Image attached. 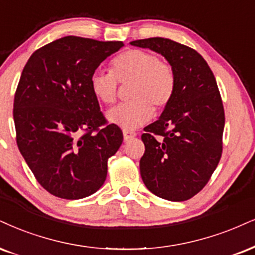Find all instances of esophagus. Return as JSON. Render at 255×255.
Wrapping results in <instances>:
<instances>
[{"label": "esophagus", "mask_w": 255, "mask_h": 255, "mask_svg": "<svg viewBox=\"0 0 255 255\" xmlns=\"http://www.w3.org/2000/svg\"><path fill=\"white\" fill-rule=\"evenodd\" d=\"M136 136H137V133L134 132V131H128V130L123 131V137H124L125 142H128V140L133 139V138L136 137Z\"/></svg>", "instance_id": "1"}]
</instances>
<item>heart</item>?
<instances>
[{"label": "heart", "instance_id": "obj_1", "mask_svg": "<svg viewBox=\"0 0 255 255\" xmlns=\"http://www.w3.org/2000/svg\"><path fill=\"white\" fill-rule=\"evenodd\" d=\"M128 100L106 113L112 124L134 130L152 117L153 109H164L174 97L176 78L172 68L144 49H128L112 61V72L94 71L90 78L93 96L100 103L113 104L118 83H130Z\"/></svg>", "mask_w": 255, "mask_h": 255}]
</instances>
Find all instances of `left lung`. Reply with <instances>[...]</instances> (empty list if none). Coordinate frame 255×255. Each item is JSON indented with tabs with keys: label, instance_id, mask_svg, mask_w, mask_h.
<instances>
[{
	"label": "left lung",
	"instance_id": "1",
	"mask_svg": "<svg viewBox=\"0 0 255 255\" xmlns=\"http://www.w3.org/2000/svg\"><path fill=\"white\" fill-rule=\"evenodd\" d=\"M130 45L164 56L176 78L171 102L142 134V180L161 199L189 200L203 189L221 158L225 111L215 77L199 53L170 39L150 37ZM155 134L163 138L157 141Z\"/></svg>",
	"mask_w": 255,
	"mask_h": 255
}]
</instances>
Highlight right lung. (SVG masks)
<instances>
[{
	"label": "right lung",
	"mask_w": 255,
	"mask_h": 255,
	"mask_svg": "<svg viewBox=\"0 0 255 255\" xmlns=\"http://www.w3.org/2000/svg\"><path fill=\"white\" fill-rule=\"evenodd\" d=\"M123 46L65 36L34 52L22 71L12 111L17 146L37 182L54 196L83 199L106 180L123 133L106 124L90 78Z\"/></svg>",
	"instance_id": "right-lung-1"
}]
</instances>
